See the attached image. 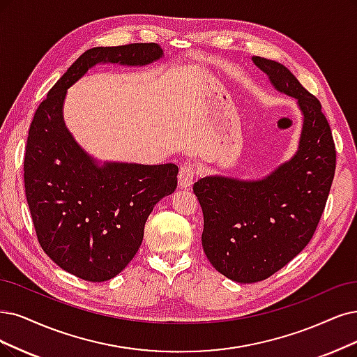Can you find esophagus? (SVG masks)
Here are the masks:
<instances>
[{
	"instance_id": "34e87169",
	"label": "esophagus",
	"mask_w": 357,
	"mask_h": 357,
	"mask_svg": "<svg viewBox=\"0 0 357 357\" xmlns=\"http://www.w3.org/2000/svg\"><path fill=\"white\" fill-rule=\"evenodd\" d=\"M195 179V169L192 165L185 163L179 169L178 175V185L179 188H190Z\"/></svg>"
}]
</instances>
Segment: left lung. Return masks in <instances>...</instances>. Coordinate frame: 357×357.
<instances>
[{"mask_svg": "<svg viewBox=\"0 0 357 357\" xmlns=\"http://www.w3.org/2000/svg\"><path fill=\"white\" fill-rule=\"evenodd\" d=\"M252 60L276 91L296 100L301 130L296 153L265 176L207 175L194 183L204 253L218 272L240 284L269 278L309 244L335 172L333 134L318 98L284 64Z\"/></svg>", "mask_w": 357, "mask_h": 357, "instance_id": "left-lung-1", "label": "left lung"}]
</instances>
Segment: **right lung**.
<instances>
[{
    "label": "right lung",
    "mask_w": 357,
    "mask_h": 357,
    "mask_svg": "<svg viewBox=\"0 0 357 357\" xmlns=\"http://www.w3.org/2000/svg\"><path fill=\"white\" fill-rule=\"evenodd\" d=\"M163 59L158 44L85 51L50 89L31 123L24 190L45 255L63 271L104 282L134 259L154 206L178 185V166L102 162L66 126L68 89L97 64L144 68Z\"/></svg>",
    "instance_id": "1"
}]
</instances>
